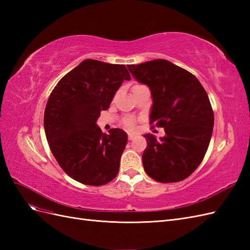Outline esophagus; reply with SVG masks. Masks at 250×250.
<instances>
[{
	"label": "esophagus",
	"mask_w": 250,
	"mask_h": 250,
	"mask_svg": "<svg viewBox=\"0 0 250 250\" xmlns=\"http://www.w3.org/2000/svg\"><path fill=\"white\" fill-rule=\"evenodd\" d=\"M134 138H135V137H134L133 134H129V135H128V139H129V141H132Z\"/></svg>",
	"instance_id": "34e87169"
}]
</instances>
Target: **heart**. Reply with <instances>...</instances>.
I'll use <instances>...</instances> for the list:
<instances>
[{
  "label": "heart",
  "instance_id": "heart-1",
  "mask_svg": "<svg viewBox=\"0 0 250 250\" xmlns=\"http://www.w3.org/2000/svg\"><path fill=\"white\" fill-rule=\"evenodd\" d=\"M123 124H124V127L126 128V129H128V130H134L135 129L134 121L132 119H130V118L125 119Z\"/></svg>",
  "mask_w": 250,
  "mask_h": 250
}]
</instances>
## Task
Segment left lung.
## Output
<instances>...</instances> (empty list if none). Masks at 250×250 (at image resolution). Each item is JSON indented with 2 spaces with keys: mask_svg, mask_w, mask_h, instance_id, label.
Returning a JSON list of instances; mask_svg holds the SVG:
<instances>
[{
  "mask_svg": "<svg viewBox=\"0 0 250 250\" xmlns=\"http://www.w3.org/2000/svg\"><path fill=\"white\" fill-rule=\"evenodd\" d=\"M127 67L149 86L153 99L150 125L163 127L166 133L161 140L144 135V169L158 183L186 179L201 164L213 133L214 111L206 89L192 73L165 59Z\"/></svg>",
  "mask_w": 250,
  "mask_h": 250,
  "instance_id": "obj_1",
  "label": "left lung"
}]
</instances>
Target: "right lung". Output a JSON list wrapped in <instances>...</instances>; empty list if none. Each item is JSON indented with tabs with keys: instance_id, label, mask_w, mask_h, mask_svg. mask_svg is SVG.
<instances>
[{
	"instance_id": "right-lung-1",
	"label": "right lung",
	"mask_w": 250,
	"mask_h": 250,
	"mask_svg": "<svg viewBox=\"0 0 250 250\" xmlns=\"http://www.w3.org/2000/svg\"><path fill=\"white\" fill-rule=\"evenodd\" d=\"M124 80V64L86 59L58 81L44 109L49 147L71 178L87 186H103L117 176L127 134L120 128L103 133L96 122L108 109Z\"/></svg>"
}]
</instances>
